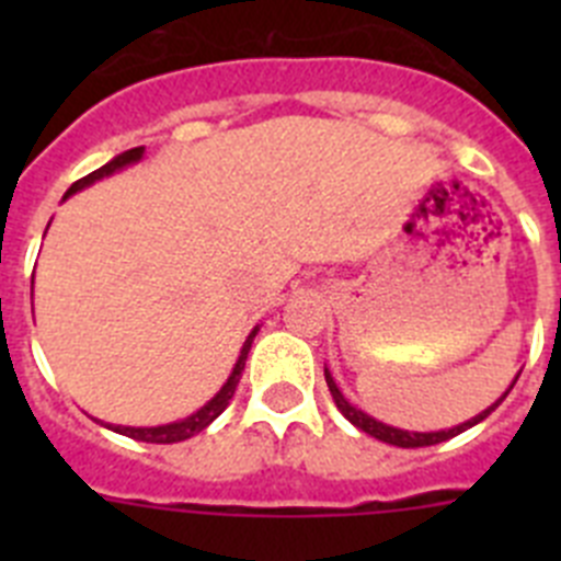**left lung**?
Returning <instances> with one entry per match:
<instances>
[{"mask_svg":"<svg viewBox=\"0 0 561 561\" xmlns=\"http://www.w3.org/2000/svg\"><path fill=\"white\" fill-rule=\"evenodd\" d=\"M517 379H519V374L514 376V381H517ZM514 381H512V385H508V390L514 388ZM325 385H329L331 396H334L336 410H340V413L345 415V419H348L356 430H362V433L374 435L376 440H385V444H393V447H401V449L433 447V444H440V440L455 438V435H460V433H463V430H469V427H474V424H480V421H483L485 415H492V410L497 408V404L505 399V396H508V390H505V393L500 396L497 401H494L492 408H485L483 413H478V415H474V419L463 421V424H458V427H453V430H438V433H410V430H399V427H390V424H381V421H376L374 415L362 413L359 408H354V404H351V401L345 399V396H342V390L336 388V381H334V376H331L329 368H325Z\"/></svg>","mask_w":561,"mask_h":561,"instance_id":"obj_1","label":"left lung"}]
</instances>
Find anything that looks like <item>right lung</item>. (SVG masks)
<instances>
[{
    "mask_svg": "<svg viewBox=\"0 0 561 561\" xmlns=\"http://www.w3.org/2000/svg\"><path fill=\"white\" fill-rule=\"evenodd\" d=\"M142 153H146V148L142 146L128 148V151L117 153V157H114V160H108L106 165L98 168V171H92V173H87L83 180H78L76 185L64 193V199H67V196H72V193L83 191V187L95 185V182L103 180V176H112V173L123 171V168L134 165V162H140ZM255 334H257V325L250 331V336L244 340V345H241V354H238L236 365H232V374L227 376V381L221 385L219 393L213 396L205 408H199L196 413L187 415V419L171 421V424H160V427H123V424H103V427L114 430V433H121V435H128V438H134V440H146V444H180V440L193 438L196 433H202V430L210 427L213 421L219 419V415L227 410V404H230L232 393H236V388H238V379H241V370H244V365H247V354H250Z\"/></svg>",
    "mask_w": 561,
    "mask_h": 561,
    "instance_id": "add662e5",
    "label": "right lung"
}]
</instances>
